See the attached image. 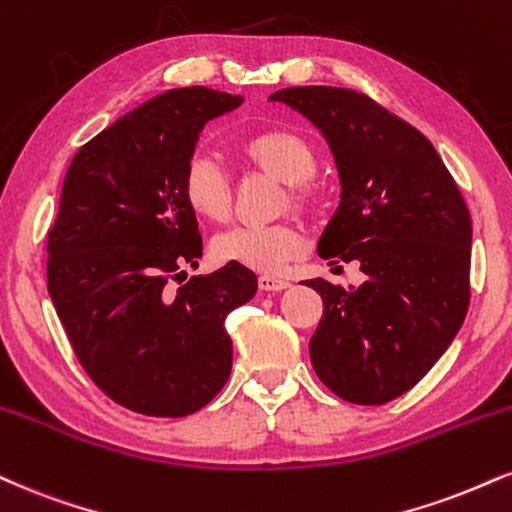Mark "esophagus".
Returning a JSON list of instances; mask_svg holds the SVG:
<instances>
[{
    "instance_id": "34e87169",
    "label": "esophagus",
    "mask_w": 512,
    "mask_h": 512,
    "mask_svg": "<svg viewBox=\"0 0 512 512\" xmlns=\"http://www.w3.org/2000/svg\"><path fill=\"white\" fill-rule=\"evenodd\" d=\"M288 286H291V283H288L286 279H281V276H272V274L260 276V288H262V291L279 293V291H286Z\"/></svg>"
}]
</instances>
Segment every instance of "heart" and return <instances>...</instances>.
<instances>
[{"label": "heart", "instance_id": "obj_1", "mask_svg": "<svg viewBox=\"0 0 512 512\" xmlns=\"http://www.w3.org/2000/svg\"><path fill=\"white\" fill-rule=\"evenodd\" d=\"M243 157L262 174L291 186V202L295 207H310L312 195L305 183L315 176L317 155L310 143L300 135L283 128H272L250 135L240 147ZM181 193L188 207L200 217L224 221L231 212V186L221 166L207 155L188 159L181 176ZM303 233L293 224L269 226H233L212 240V255L219 262L243 264L255 272H276L283 262L300 255Z\"/></svg>", "mask_w": 512, "mask_h": 512}]
</instances>
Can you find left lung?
<instances>
[{
	"instance_id": "1",
	"label": "left lung",
	"mask_w": 512,
	"mask_h": 512,
	"mask_svg": "<svg viewBox=\"0 0 512 512\" xmlns=\"http://www.w3.org/2000/svg\"><path fill=\"white\" fill-rule=\"evenodd\" d=\"M269 100L303 114L334 155L341 205L319 257L360 262L367 276L357 288L305 281L324 303L312 367L338 398L384 405L434 367L465 322L470 212L434 145L362 92L307 85Z\"/></svg>"
}]
</instances>
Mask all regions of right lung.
Instances as JSON below:
<instances>
[{
	"label": "right lung",
	"instance_id": "1",
	"mask_svg": "<svg viewBox=\"0 0 512 512\" xmlns=\"http://www.w3.org/2000/svg\"><path fill=\"white\" fill-rule=\"evenodd\" d=\"M240 104L202 85L166 90L97 133L66 171L47 291L80 365L128 410L193 415L231 374L224 322L257 276L229 262L186 281L202 238L181 176L205 123Z\"/></svg>",
	"mask_w": 512,
	"mask_h": 512
}]
</instances>
